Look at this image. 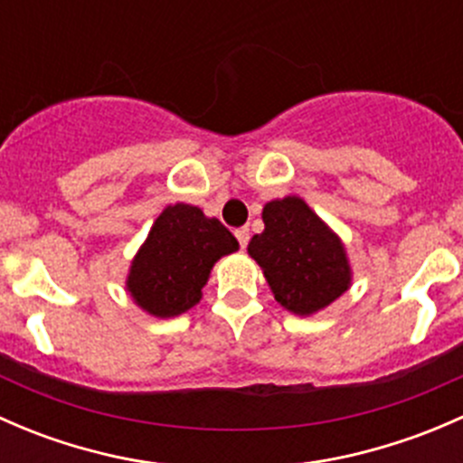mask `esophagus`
Listing matches in <instances>:
<instances>
[{
    "instance_id": "34e87169",
    "label": "esophagus",
    "mask_w": 463,
    "mask_h": 463,
    "mask_svg": "<svg viewBox=\"0 0 463 463\" xmlns=\"http://www.w3.org/2000/svg\"><path fill=\"white\" fill-rule=\"evenodd\" d=\"M235 237H237V241H240L241 249H246V244H249V228H237Z\"/></svg>"
}]
</instances>
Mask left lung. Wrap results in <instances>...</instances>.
I'll return each instance as SVG.
<instances>
[{
    "instance_id": "8db88e82",
    "label": "left lung",
    "mask_w": 463,
    "mask_h": 463,
    "mask_svg": "<svg viewBox=\"0 0 463 463\" xmlns=\"http://www.w3.org/2000/svg\"><path fill=\"white\" fill-rule=\"evenodd\" d=\"M264 231L249 241L275 300L291 314L314 316L352 287L343 240L298 194L261 210Z\"/></svg>"
}]
</instances>
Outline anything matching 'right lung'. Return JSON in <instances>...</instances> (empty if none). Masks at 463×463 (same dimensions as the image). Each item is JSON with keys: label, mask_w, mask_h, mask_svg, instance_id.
Wrapping results in <instances>:
<instances>
[{"label": "right lung", "mask_w": 463, "mask_h": 463, "mask_svg": "<svg viewBox=\"0 0 463 463\" xmlns=\"http://www.w3.org/2000/svg\"><path fill=\"white\" fill-rule=\"evenodd\" d=\"M240 249L219 219L190 203H172L156 217L134 255L125 288L154 318H175L202 300L210 270Z\"/></svg>", "instance_id": "1"}]
</instances>
